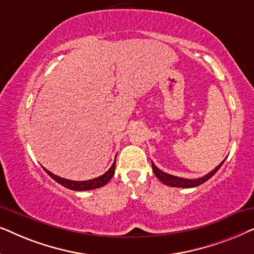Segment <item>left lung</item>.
<instances>
[{
  "mask_svg": "<svg viewBox=\"0 0 254 254\" xmlns=\"http://www.w3.org/2000/svg\"><path fill=\"white\" fill-rule=\"evenodd\" d=\"M223 162H222L221 164L217 166V168H215L210 173H208L207 176H204L200 179H194V180L183 179V178H178V177L168 175V173L163 172L158 168H156V165L152 162H151V165H152V171H154L155 176L157 177V178L161 180L163 184H165V185H168V186H172V187H185V189H189V187L199 186V185H201V184H203L204 182H207L208 179H210L211 177H213L215 173L217 172V170L221 168L222 164H223Z\"/></svg>",
  "mask_w": 254,
  "mask_h": 254,
  "instance_id": "1",
  "label": "left lung"
}]
</instances>
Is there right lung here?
I'll list each match as a JSON object with an SVG mask.
<instances>
[{"label":"right lung","mask_w":254,"mask_h":254,"mask_svg":"<svg viewBox=\"0 0 254 254\" xmlns=\"http://www.w3.org/2000/svg\"><path fill=\"white\" fill-rule=\"evenodd\" d=\"M45 171L48 173V176L52 177L55 182L60 184V185L67 187L69 190H95L98 189V187H102L104 185H106L107 183L110 182L111 178H112L114 175V170H116V162L113 163V165L111 166L110 170L107 172L104 173L103 176L98 177V178L95 179H90V180H85V182H72V180H68V179H64L60 178V177L53 175L50 171H47L46 169H44Z\"/></svg>","instance_id":"add662e5"}]
</instances>
